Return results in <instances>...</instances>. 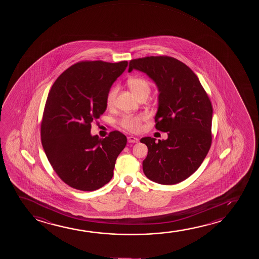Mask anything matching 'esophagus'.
<instances>
[{
  "label": "esophagus",
  "mask_w": 259,
  "mask_h": 259,
  "mask_svg": "<svg viewBox=\"0 0 259 259\" xmlns=\"http://www.w3.org/2000/svg\"><path fill=\"white\" fill-rule=\"evenodd\" d=\"M127 141L129 143H135L139 142V139L136 138L135 136H129L127 137Z\"/></svg>",
  "instance_id": "34e87169"
}]
</instances>
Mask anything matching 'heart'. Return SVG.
I'll use <instances>...</instances> for the list:
<instances>
[{"mask_svg": "<svg viewBox=\"0 0 259 259\" xmlns=\"http://www.w3.org/2000/svg\"><path fill=\"white\" fill-rule=\"evenodd\" d=\"M129 88L131 89L132 92L135 94L136 97L142 95L143 93H149L150 91L149 82L142 78H133L128 81ZM117 88L115 87L110 90L107 96L106 103L108 106H111L113 104L116 96H117ZM147 118V116L144 114H137V115H126L122 117L120 124L124 129L128 131L137 132L141 131L142 129V123Z\"/></svg>", "mask_w": 259, "mask_h": 259, "instance_id": "heart-1", "label": "heart"}]
</instances>
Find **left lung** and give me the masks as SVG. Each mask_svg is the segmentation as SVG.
Segmentation results:
<instances>
[{"label":"left lung","instance_id":"8db88e82","mask_svg":"<svg viewBox=\"0 0 259 259\" xmlns=\"http://www.w3.org/2000/svg\"><path fill=\"white\" fill-rule=\"evenodd\" d=\"M142 71L158 89L156 128L166 140L143 137L148 156L143 172L158 184L185 181L202 164L211 145L212 106L197 76L170 57H147L130 61L128 71Z\"/></svg>","mask_w":259,"mask_h":259}]
</instances>
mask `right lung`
<instances>
[{
	"label": "right lung",
	"instance_id": "1",
	"mask_svg": "<svg viewBox=\"0 0 259 259\" xmlns=\"http://www.w3.org/2000/svg\"><path fill=\"white\" fill-rule=\"evenodd\" d=\"M127 64V61L80 62L64 71L50 89L41 143L54 170L71 188L94 191L112 179L116 160L127 140L118 131L101 140L91 135V123L106 110L108 93Z\"/></svg>",
	"mask_w": 259,
	"mask_h": 259
}]
</instances>
